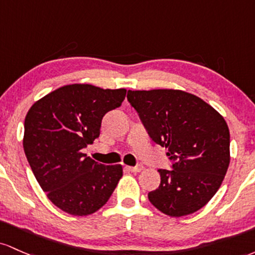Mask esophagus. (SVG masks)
<instances>
[{
	"label": "esophagus",
	"instance_id": "34e87169",
	"mask_svg": "<svg viewBox=\"0 0 255 255\" xmlns=\"http://www.w3.org/2000/svg\"><path fill=\"white\" fill-rule=\"evenodd\" d=\"M128 170H130L131 172H135V173H137V172H141V171L143 170V166H142V165L130 166V167H128Z\"/></svg>",
	"mask_w": 255,
	"mask_h": 255
}]
</instances>
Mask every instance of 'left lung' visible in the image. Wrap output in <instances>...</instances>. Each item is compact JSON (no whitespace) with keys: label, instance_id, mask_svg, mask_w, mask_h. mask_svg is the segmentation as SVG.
I'll return each instance as SVG.
<instances>
[{"label":"left lung","instance_id":"obj_1","mask_svg":"<svg viewBox=\"0 0 255 255\" xmlns=\"http://www.w3.org/2000/svg\"><path fill=\"white\" fill-rule=\"evenodd\" d=\"M128 101L172 161V170H158L161 182L148 193L150 204L170 217L199 211L219 189L230 164L227 122L204 100L182 90H128Z\"/></svg>","mask_w":255,"mask_h":255}]
</instances>
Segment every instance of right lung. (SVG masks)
Listing matches in <instances>:
<instances>
[{
	"mask_svg": "<svg viewBox=\"0 0 255 255\" xmlns=\"http://www.w3.org/2000/svg\"><path fill=\"white\" fill-rule=\"evenodd\" d=\"M127 89L70 84L35 102L25 118V155L37 182L56 207L89 216L108 201L122 165L99 164L83 149L100 136L102 118L124 101Z\"/></svg>",
	"mask_w": 255,
	"mask_h": 255,
	"instance_id": "obj_1",
	"label": "right lung"
}]
</instances>
